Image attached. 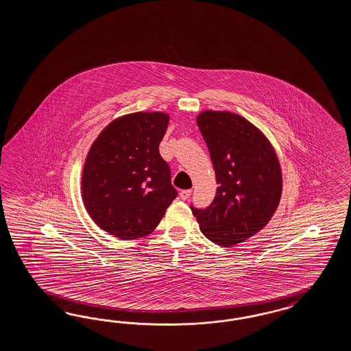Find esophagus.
<instances>
[{"mask_svg": "<svg viewBox=\"0 0 351 351\" xmlns=\"http://www.w3.org/2000/svg\"><path fill=\"white\" fill-rule=\"evenodd\" d=\"M191 195V189H188V191H180V198L182 201H186L189 197Z\"/></svg>", "mask_w": 351, "mask_h": 351, "instance_id": "34e87169", "label": "esophagus"}]
</instances>
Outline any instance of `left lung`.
<instances>
[{"label": "left lung", "mask_w": 351, "mask_h": 351, "mask_svg": "<svg viewBox=\"0 0 351 351\" xmlns=\"http://www.w3.org/2000/svg\"><path fill=\"white\" fill-rule=\"evenodd\" d=\"M197 125L219 186L207 208L191 206V213L213 243H242L265 228L280 202L283 179L276 149L261 130L232 112L203 110Z\"/></svg>", "instance_id": "obj_1"}]
</instances>
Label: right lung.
<instances>
[{
	"label": "right lung",
	"mask_w": 351,
	"mask_h": 351,
	"mask_svg": "<svg viewBox=\"0 0 351 351\" xmlns=\"http://www.w3.org/2000/svg\"><path fill=\"white\" fill-rule=\"evenodd\" d=\"M169 121L163 112L125 114L93 143L82 172V201L106 233L119 239L145 237L176 198L158 149Z\"/></svg>",
	"instance_id": "obj_1"
}]
</instances>
